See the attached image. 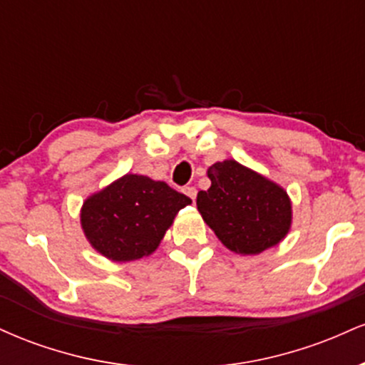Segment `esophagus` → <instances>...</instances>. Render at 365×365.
I'll return each mask as SVG.
<instances>
[{"label":"esophagus","instance_id":"esophagus-1","mask_svg":"<svg viewBox=\"0 0 365 365\" xmlns=\"http://www.w3.org/2000/svg\"><path fill=\"white\" fill-rule=\"evenodd\" d=\"M183 194H185L187 197H190L192 200H195V197H197L195 187H183Z\"/></svg>","mask_w":365,"mask_h":365}]
</instances>
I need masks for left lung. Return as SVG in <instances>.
I'll return each instance as SVG.
<instances>
[{"instance_id":"left-lung-1","label":"left lung","mask_w":365,"mask_h":365,"mask_svg":"<svg viewBox=\"0 0 365 365\" xmlns=\"http://www.w3.org/2000/svg\"><path fill=\"white\" fill-rule=\"evenodd\" d=\"M211 187L197 194V209L230 250L259 254L278 244L292 223L287 192L240 163H216Z\"/></svg>"}]
</instances>
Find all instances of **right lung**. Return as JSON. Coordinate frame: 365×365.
<instances>
[{"mask_svg": "<svg viewBox=\"0 0 365 365\" xmlns=\"http://www.w3.org/2000/svg\"><path fill=\"white\" fill-rule=\"evenodd\" d=\"M192 200L165 182L125 175L83 202L82 228L96 250L113 261H135L153 254Z\"/></svg>", "mask_w": 365, "mask_h": 365, "instance_id": "1", "label": "right lung"}]
</instances>
